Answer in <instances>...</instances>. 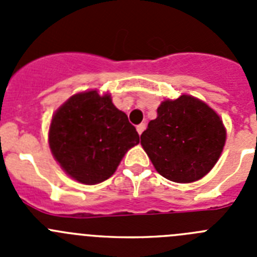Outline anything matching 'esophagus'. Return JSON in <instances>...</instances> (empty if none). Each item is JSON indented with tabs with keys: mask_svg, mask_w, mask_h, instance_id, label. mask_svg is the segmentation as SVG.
I'll list each match as a JSON object with an SVG mask.
<instances>
[{
	"mask_svg": "<svg viewBox=\"0 0 257 257\" xmlns=\"http://www.w3.org/2000/svg\"><path fill=\"white\" fill-rule=\"evenodd\" d=\"M136 130H138V133H139V135H142L143 131L145 130V123H140L136 126Z\"/></svg>",
	"mask_w": 257,
	"mask_h": 257,
	"instance_id": "34e87169",
	"label": "esophagus"
}]
</instances>
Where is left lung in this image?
I'll use <instances>...</instances> for the list:
<instances>
[{
	"mask_svg": "<svg viewBox=\"0 0 257 257\" xmlns=\"http://www.w3.org/2000/svg\"><path fill=\"white\" fill-rule=\"evenodd\" d=\"M158 174L175 183L203 178L219 160L225 128L219 115L189 95L165 100L140 136Z\"/></svg>",
	"mask_w": 257,
	"mask_h": 257,
	"instance_id": "1",
	"label": "left lung"
}]
</instances>
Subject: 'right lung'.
Wrapping results in <instances>:
<instances>
[{
    "label": "right lung",
    "instance_id": "obj_1",
    "mask_svg": "<svg viewBox=\"0 0 257 257\" xmlns=\"http://www.w3.org/2000/svg\"><path fill=\"white\" fill-rule=\"evenodd\" d=\"M49 143L65 172L83 184L110 178L139 134L109 95L97 91L73 95L54 114Z\"/></svg>",
    "mask_w": 257,
    "mask_h": 257
}]
</instances>
